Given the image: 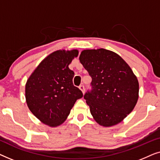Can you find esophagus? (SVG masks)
I'll return each instance as SVG.
<instances>
[{"instance_id":"esophagus-1","label":"esophagus","mask_w":160,"mask_h":160,"mask_svg":"<svg viewBox=\"0 0 160 160\" xmlns=\"http://www.w3.org/2000/svg\"><path fill=\"white\" fill-rule=\"evenodd\" d=\"M79 89H81V90H82V93L84 94V92H85V88H84V85H80V86H79Z\"/></svg>"}]
</instances>
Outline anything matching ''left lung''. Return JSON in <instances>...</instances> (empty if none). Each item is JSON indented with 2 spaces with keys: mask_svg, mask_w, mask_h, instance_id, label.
<instances>
[{
  "mask_svg": "<svg viewBox=\"0 0 160 160\" xmlns=\"http://www.w3.org/2000/svg\"><path fill=\"white\" fill-rule=\"evenodd\" d=\"M79 60L92 77V90L84 98L93 119L106 128L120 123L138 102L136 76L119 54L110 50H83Z\"/></svg>",
  "mask_w": 160,
  "mask_h": 160,
  "instance_id": "1",
  "label": "left lung"
}]
</instances>
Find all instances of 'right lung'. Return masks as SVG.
Listing matches in <instances>:
<instances>
[{
	"label": "right lung",
	"instance_id": "right-lung-1",
	"mask_svg": "<svg viewBox=\"0 0 160 160\" xmlns=\"http://www.w3.org/2000/svg\"><path fill=\"white\" fill-rule=\"evenodd\" d=\"M78 54L77 49L52 52L39 63L26 82L28 108L48 126L62 124L76 100L83 97L82 91L73 84L74 72L68 68Z\"/></svg>",
	"mask_w": 160,
	"mask_h": 160
}]
</instances>
